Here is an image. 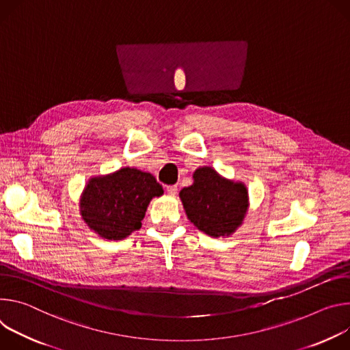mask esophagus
<instances>
[{"instance_id":"1","label":"esophagus","mask_w":350,"mask_h":350,"mask_svg":"<svg viewBox=\"0 0 350 350\" xmlns=\"http://www.w3.org/2000/svg\"><path fill=\"white\" fill-rule=\"evenodd\" d=\"M167 191H168V195H171V196H175L176 193H178V186H176V185H172V186H167Z\"/></svg>"}]
</instances>
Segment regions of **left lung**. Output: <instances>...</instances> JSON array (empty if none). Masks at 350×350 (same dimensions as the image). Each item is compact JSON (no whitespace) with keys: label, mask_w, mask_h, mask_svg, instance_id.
I'll list each match as a JSON object with an SVG mask.
<instances>
[{"label":"left lung","mask_w":350,"mask_h":350,"mask_svg":"<svg viewBox=\"0 0 350 350\" xmlns=\"http://www.w3.org/2000/svg\"><path fill=\"white\" fill-rule=\"evenodd\" d=\"M179 198L190 222L213 238L234 234L249 207L245 183L225 179L211 167L198 168Z\"/></svg>","instance_id":"1"}]
</instances>
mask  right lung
<instances>
[{
    "label": "right lung",
    "instance_id": "obj_1",
    "mask_svg": "<svg viewBox=\"0 0 350 350\" xmlns=\"http://www.w3.org/2000/svg\"><path fill=\"white\" fill-rule=\"evenodd\" d=\"M163 193V186L151 174L125 167L88 182L81 198V214L98 237L121 241L140 229L151 199Z\"/></svg>",
    "mask_w": 350,
    "mask_h": 350
}]
</instances>
